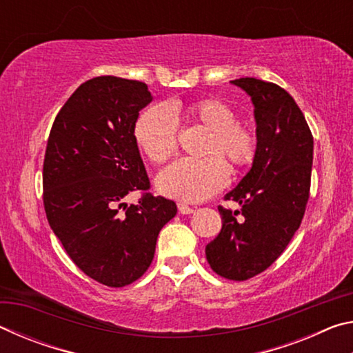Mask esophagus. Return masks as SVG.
Segmentation results:
<instances>
[{"mask_svg":"<svg viewBox=\"0 0 353 353\" xmlns=\"http://www.w3.org/2000/svg\"><path fill=\"white\" fill-rule=\"evenodd\" d=\"M177 208H179V212H181L182 214H190V213L194 212V208L187 205V204H177Z\"/></svg>","mask_w":353,"mask_h":353,"instance_id":"1","label":"esophagus"}]
</instances>
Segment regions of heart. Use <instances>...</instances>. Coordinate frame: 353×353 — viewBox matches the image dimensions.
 <instances>
[{
    "label": "heart",
    "instance_id": "obj_1",
    "mask_svg": "<svg viewBox=\"0 0 353 353\" xmlns=\"http://www.w3.org/2000/svg\"><path fill=\"white\" fill-rule=\"evenodd\" d=\"M171 110H177V107L152 105L137 119L135 140L154 163L166 162L177 149V121ZM185 113L194 123L212 130L207 155L213 157L176 160L159 174L157 188L172 199L199 202L219 191L229 179V168L218 155H224L234 168L252 163L256 154V134L249 124L238 123L235 110L216 98L194 101Z\"/></svg>",
    "mask_w": 353,
    "mask_h": 353
}]
</instances>
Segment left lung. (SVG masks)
<instances>
[{
    "label": "left lung",
    "instance_id": "1",
    "mask_svg": "<svg viewBox=\"0 0 353 353\" xmlns=\"http://www.w3.org/2000/svg\"><path fill=\"white\" fill-rule=\"evenodd\" d=\"M254 104L256 154L252 168L225 194L241 210L218 207L223 227L205 246L218 276L248 280L268 270L302 223L310 198L313 135L291 94L277 83L255 77L232 81ZM238 214L241 220H236Z\"/></svg>",
    "mask_w": 353,
    "mask_h": 353
}]
</instances>
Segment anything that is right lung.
<instances>
[{"label":"right lung","instance_id":"1","mask_svg":"<svg viewBox=\"0 0 353 353\" xmlns=\"http://www.w3.org/2000/svg\"><path fill=\"white\" fill-rule=\"evenodd\" d=\"M145 82L99 76L71 94L52 123L43 162L48 223L70 259L97 282L121 288L151 265L159 232L177 207L148 193L135 140ZM140 189L137 206L122 199ZM123 212H121V208Z\"/></svg>","mask_w":353,"mask_h":353}]
</instances>
